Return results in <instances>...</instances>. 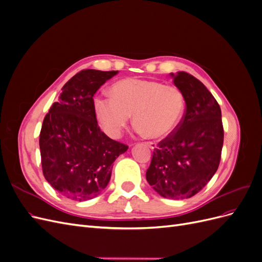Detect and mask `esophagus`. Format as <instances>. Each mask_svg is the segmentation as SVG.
<instances>
[{"instance_id":"1","label":"esophagus","mask_w":262,"mask_h":262,"mask_svg":"<svg viewBox=\"0 0 262 262\" xmlns=\"http://www.w3.org/2000/svg\"><path fill=\"white\" fill-rule=\"evenodd\" d=\"M145 144H146L149 148H152V149L156 148V146H157V144L155 143V142H145Z\"/></svg>"}]
</instances>
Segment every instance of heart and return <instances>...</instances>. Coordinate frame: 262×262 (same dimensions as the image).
I'll list each match as a JSON object with an SVG mask.
<instances>
[{"instance_id": "b5f03b06", "label": "heart", "mask_w": 262, "mask_h": 262, "mask_svg": "<svg viewBox=\"0 0 262 262\" xmlns=\"http://www.w3.org/2000/svg\"><path fill=\"white\" fill-rule=\"evenodd\" d=\"M110 96H97L94 110L101 129L112 138L120 136L131 115L138 131L153 139L168 136L185 113V96L179 87L144 78L116 82Z\"/></svg>"}]
</instances>
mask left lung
<instances>
[{
	"label": "left lung",
	"mask_w": 262,
	"mask_h": 262,
	"mask_svg": "<svg viewBox=\"0 0 262 262\" xmlns=\"http://www.w3.org/2000/svg\"><path fill=\"white\" fill-rule=\"evenodd\" d=\"M171 75L185 96V115L154 148L146 180L162 196L179 200L201 191L216 172L224 129L219 102L204 84L187 72Z\"/></svg>",
	"instance_id": "obj_1"
}]
</instances>
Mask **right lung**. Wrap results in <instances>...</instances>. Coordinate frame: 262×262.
Instances as JSON below:
<instances>
[{
    "mask_svg": "<svg viewBox=\"0 0 262 262\" xmlns=\"http://www.w3.org/2000/svg\"><path fill=\"white\" fill-rule=\"evenodd\" d=\"M118 71L83 70L62 87L57 102L46 115L40 136L46 180L62 195L76 201L102 192L113 163L128 145L102 132L94 110V94Z\"/></svg>",
    "mask_w": 262,
    "mask_h": 262,
    "instance_id": "right-lung-1",
    "label": "right lung"
}]
</instances>
